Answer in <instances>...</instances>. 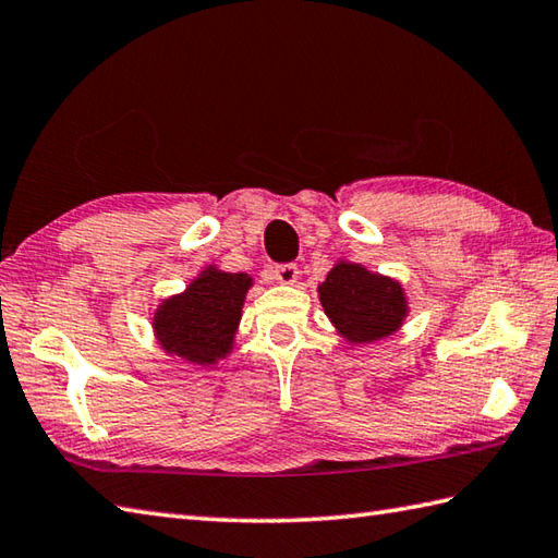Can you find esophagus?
Returning <instances> with one entry per match:
<instances>
[{
    "label": "esophagus",
    "instance_id": "1",
    "mask_svg": "<svg viewBox=\"0 0 558 558\" xmlns=\"http://www.w3.org/2000/svg\"><path fill=\"white\" fill-rule=\"evenodd\" d=\"M275 279L279 283H295V279H299V267L295 265H277L275 267Z\"/></svg>",
    "mask_w": 558,
    "mask_h": 558
}]
</instances>
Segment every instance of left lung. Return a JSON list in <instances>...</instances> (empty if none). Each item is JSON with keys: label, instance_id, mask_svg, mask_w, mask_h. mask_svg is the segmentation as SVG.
Instances as JSON below:
<instances>
[{"label": "left lung", "instance_id": "obj_1", "mask_svg": "<svg viewBox=\"0 0 558 558\" xmlns=\"http://www.w3.org/2000/svg\"><path fill=\"white\" fill-rule=\"evenodd\" d=\"M317 293L325 315L351 344H371L397 332L409 313L400 281L347 259L327 271Z\"/></svg>", "mask_w": 558, "mask_h": 558}]
</instances>
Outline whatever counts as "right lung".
Wrapping results in <instances>:
<instances>
[{"instance_id": "1", "label": "right lung", "mask_w": 558, "mask_h": 558, "mask_svg": "<svg viewBox=\"0 0 558 558\" xmlns=\"http://www.w3.org/2000/svg\"><path fill=\"white\" fill-rule=\"evenodd\" d=\"M253 277L209 265L190 287L170 295L154 313V332L166 354L197 366H214L231 354L245 293Z\"/></svg>"}]
</instances>
